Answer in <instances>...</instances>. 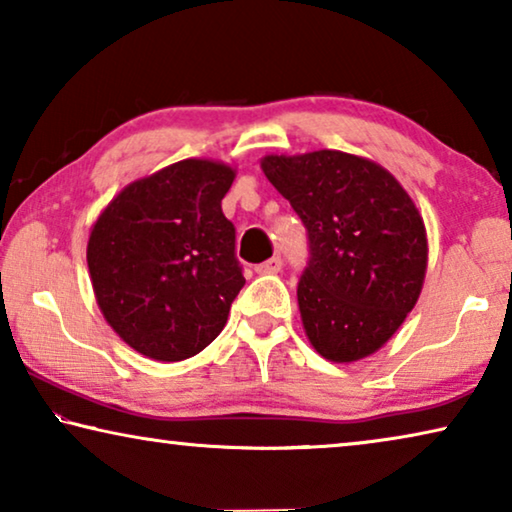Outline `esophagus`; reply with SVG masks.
I'll return each mask as SVG.
<instances>
[{
	"label": "esophagus",
	"instance_id": "34e87169",
	"mask_svg": "<svg viewBox=\"0 0 512 512\" xmlns=\"http://www.w3.org/2000/svg\"><path fill=\"white\" fill-rule=\"evenodd\" d=\"M280 269H282V259L280 257H271V259H266V262L255 266L257 273H278Z\"/></svg>",
	"mask_w": 512,
	"mask_h": 512
}]
</instances>
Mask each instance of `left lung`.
Wrapping results in <instances>:
<instances>
[{
    "label": "left lung",
    "mask_w": 512,
    "mask_h": 512,
    "mask_svg": "<svg viewBox=\"0 0 512 512\" xmlns=\"http://www.w3.org/2000/svg\"><path fill=\"white\" fill-rule=\"evenodd\" d=\"M262 170L308 230L296 296L310 345L335 363L375 354L423 289L427 236L416 204L391 172L345 151L266 156Z\"/></svg>",
    "instance_id": "left-lung-1"
}]
</instances>
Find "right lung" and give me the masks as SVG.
<instances>
[{
	"mask_svg": "<svg viewBox=\"0 0 512 512\" xmlns=\"http://www.w3.org/2000/svg\"><path fill=\"white\" fill-rule=\"evenodd\" d=\"M234 170L188 158L126 186L91 227L87 264L103 317L154 361L200 354L246 285L223 197Z\"/></svg>",
	"mask_w": 512,
	"mask_h": 512,
	"instance_id": "add662e5",
	"label": "right lung"
}]
</instances>
